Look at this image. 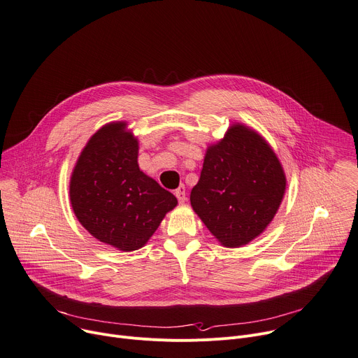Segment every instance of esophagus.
<instances>
[{"label":"esophagus","mask_w":358,"mask_h":358,"mask_svg":"<svg viewBox=\"0 0 358 358\" xmlns=\"http://www.w3.org/2000/svg\"><path fill=\"white\" fill-rule=\"evenodd\" d=\"M175 196L178 197V201L180 203H183L186 201V187L183 185H180L176 190H175Z\"/></svg>","instance_id":"34e87169"}]
</instances>
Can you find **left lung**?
I'll return each mask as SVG.
<instances>
[{"label":"left lung","instance_id":"left-lung-1","mask_svg":"<svg viewBox=\"0 0 358 358\" xmlns=\"http://www.w3.org/2000/svg\"><path fill=\"white\" fill-rule=\"evenodd\" d=\"M286 175L256 131L233 124L206 150L190 205L220 245L241 248L262 234L280 208Z\"/></svg>","mask_w":358,"mask_h":358}]
</instances>
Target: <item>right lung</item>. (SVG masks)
I'll return each mask as SVG.
<instances>
[{"mask_svg":"<svg viewBox=\"0 0 358 358\" xmlns=\"http://www.w3.org/2000/svg\"><path fill=\"white\" fill-rule=\"evenodd\" d=\"M138 139L127 122L96 131L79 155L69 182L76 219L99 242L132 252L176 205V197L138 165Z\"/></svg>","mask_w":358,"mask_h":358,"instance_id":"add662e5","label":"right lung"}]
</instances>
